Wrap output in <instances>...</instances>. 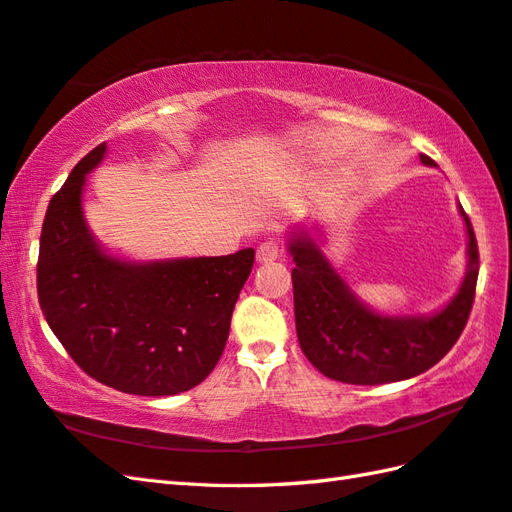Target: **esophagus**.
I'll return each mask as SVG.
<instances>
[{
	"instance_id": "34e87169",
	"label": "esophagus",
	"mask_w": 512,
	"mask_h": 512,
	"mask_svg": "<svg viewBox=\"0 0 512 512\" xmlns=\"http://www.w3.org/2000/svg\"><path fill=\"white\" fill-rule=\"evenodd\" d=\"M281 255V244L279 239H266V242H262L257 246V259L259 262H275V259Z\"/></svg>"
}]
</instances>
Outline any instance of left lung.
I'll return each instance as SVG.
<instances>
[{
	"mask_svg": "<svg viewBox=\"0 0 512 512\" xmlns=\"http://www.w3.org/2000/svg\"><path fill=\"white\" fill-rule=\"evenodd\" d=\"M420 160L436 167L429 156L420 154ZM460 213L469 235V268L458 295L431 317H385L369 310L306 231L290 237L297 339L323 376L350 385L396 383L427 372L447 356L469 321L480 273L473 226L462 206Z\"/></svg>",
	"mask_w": 512,
	"mask_h": 512,
	"instance_id": "1",
	"label": "left lung"
}]
</instances>
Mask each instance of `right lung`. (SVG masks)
Returning a JSON list of instances; mask_svg holds the SVG:
<instances>
[{
	"label": "right lung",
	"instance_id": "1",
	"mask_svg": "<svg viewBox=\"0 0 512 512\" xmlns=\"http://www.w3.org/2000/svg\"><path fill=\"white\" fill-rule=\"evenodd\" d=\"M94 147L52 195L41 228L37 295L65 352L99 383L136 396H173L213 372L255 250L222 257L125 262L107 255L83 217Z\"/></svg>",
	"mask_w": 512,
	"mask_h": 512
}]
</instances>
